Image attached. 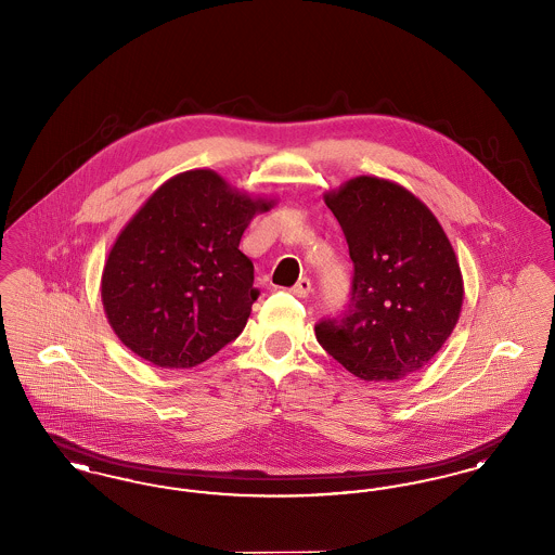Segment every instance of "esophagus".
I'll list each match as a JSON object with an SVG mask.
<instances>
[{
	"instance_id": "esophagus-1",
	"label": "esophagus",
	"mask_w": 555,
	"mask_h": 555,
	"mask_svg": "<svg viewBox=\"0 0 555 555\" xmlns=\"http://www.w3.org/2000/svg\"><path fill=\"white\" fill-rule=\"evenodd\" d=\"M312 291V283H310V279H299L297 283H295V287H291V293L295 295V297H308V293Z\"/></svg>"
}]
</instances>
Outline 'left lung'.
<instances>
[{"mask_svg":"<svg viewBox=\"0 0 555 555\" xmlns=\"http://www.w3.org/2000/svg\"><path fill=\"white\" fill-rule=\"evenodd\" d=\"M353 262L341 317L317 324L318 344L362 380L423 369L457 324L464 283L435 214L408 189L356 177L324 195Z\"/></svg>","mask_w":555,"mask_h":555,"instance_id":"left-lung-1","label":"left lung"}]
</instances>
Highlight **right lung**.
<instances>
[{
	"label": "right lung",
	"mask_w": 555,
	"mask_h": 555,
	"mask_svg": "<svg viewBox=\"0 0 555 555\" xmlns=\"http://www.w3.org/2000/svg\"><path fill=\"white\" fill-rule=\"evenodd\" d=\"M270 208L214 170L158 186L104 266L102 301L118 339L159 369H193L235 341L260 295L238 241Z\"/></svg>",
	"instance_id": "obj_1"
}]
</instances>
